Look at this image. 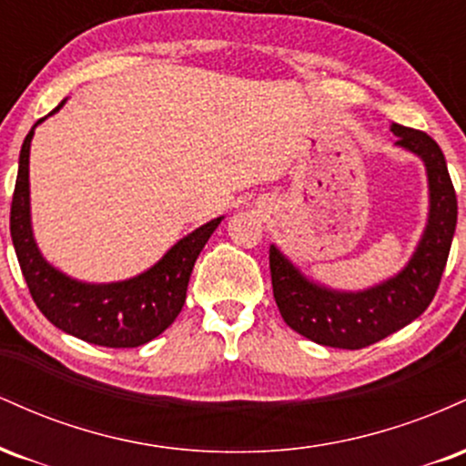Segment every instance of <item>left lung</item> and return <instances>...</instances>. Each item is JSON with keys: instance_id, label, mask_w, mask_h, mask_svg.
<instances>
[{"instance_id": "left-lung-1", "label": "left lung", "mask_w": 466, "mask_h": 466, "mask_svg": "<svg viewBox=\"0 0 466 466\" xmlns=\"http://www.w3.org/2000/svg\"><path fill=\"white\" fill-rule=\"evenodd\" d=\"M397 147L419 155L430 184V217L410 263L363 291H335L309 280L276 245L269 248L271 287L282 319L322 346L360 350L414 322L434 300L458 221V199L445 155L427 133L390 127Z\"/></svg>"}]
</instances>
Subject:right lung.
I'll list each match as a JSON object with an SVG mask.
<instances>
[{
  "label": "right lung",
  "instance_id": "1",
  "mask_svg": "<svg viewBox=\"0 0 466 466\" xmlns=\"http://www.w3.org/2000/svg\"><path fill=\"white\" fill-rule=\"evenodd\" d=\"M63 105L66 100L47 116L56 114ZM46 117L36 120V125ZM35 127L21 144L17 184L10 206V237L32 300L56 329L89 344L106 349H136L147 344L164 333L179 315L197 256L223 217L212 218L177 240L162 260L140 276L109 285L74 280L47 263L32 237L28 164Z\"/></svg>",
  "mask_w": 466,
  "mask_h": 466
}]
</instances>
